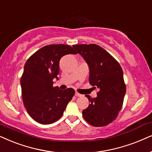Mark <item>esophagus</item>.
I'll use <instances>...</instances> for the list:
<instances>
[{"label": "esophagus", "instance_id": "1", "mask_svg": "<svg viewBox=\"0 0 152 152\" xmlns=\"http://www.w3.org/2000/svg\"><path fill=\"white\" fill-rule=\"evenodd\" d=\"M75 96H82L83 95L81 94H80V93L76 92H75Z\"/></svg>", "mask_w": 152, "mask_h": 152}]
</instances>
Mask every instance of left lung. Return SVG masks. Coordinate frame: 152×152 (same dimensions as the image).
<instances>
[{
  "label": "left lung",
  "mask_w": 152,
  "mask_h": 152,
  "mask_svg": "<svg viewBox=\"0 0 152 152\" xmlns=\"http://www.w3.org/2000/svg\"><path fill=\"white\" fill-rule=\"evenodd\" d=\"M73 47L88 64L90 85L99 89L96 98L86 95L90 104L83 110V116L92 126H106L116 119L123 105L126 85L122 69L109 53L96 44H76Z\"/></svg>",
  "instance_id": "8db88e82"
}]
</instances>
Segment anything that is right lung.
Returning <instances> with one entry per match:
<instances>
[{"mask_svg":"<svg viewBox=\"0 0 152 152\" xmlns=\"http://www.w3.org/2000/svg\"><path fill=\"white\" fill-rule=\"evenodd\" d=\"M77 54L72 46L64 44L45 46L26 61L21 78L22 99L30 117L42 124L59 120L75 94L72 88L62 90L53 87L58 79L59 62L62 56Z\"/></svg>","mask_w":152,"mask_h":152,"instance_id":"1","label":"right lung"}]
</instances>
